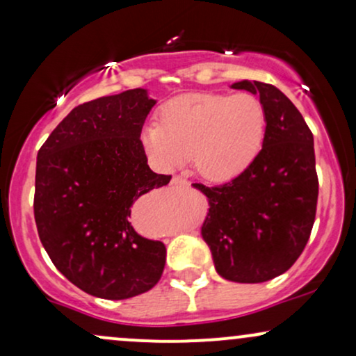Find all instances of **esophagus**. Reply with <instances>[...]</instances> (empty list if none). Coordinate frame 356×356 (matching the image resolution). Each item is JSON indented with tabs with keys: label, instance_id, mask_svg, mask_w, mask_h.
Masks as SVG:
<instances>
[{
	"label": "esophagus",
	"instance_id": "34e87169",
	"mask_svg": "<svg viewBox=\"0 0 356 356\" xmlns=\"http://www.w3.org/2000/svg\"><path fill=\"white\" fill-rule=\"evenodd\" d=\"M170 184H172V186H177V187H184L187 184V181H186V179H182V177H172Z\"/></svg>",
	"mask_w": 356,
	"mask_h": 356
}]
</instances>
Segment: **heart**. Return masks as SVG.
<instances>
[{
  "label": "heart",
  "instance_id": "heart-1",
  "mask_svg": "<svg viewBox=\"0 0 356 356\" xmlns=\"http://www.w3.org/2000/svg\"><path fill=\"white\" fill-rule=\"evenodd\" d=\"M266 132V112L251 93H192L167 102L159 124L140 132L144 152L159 170L186 164L212 182L238 177L254 162Z\"/></svg>",
  "mask_w": 356,
  "mask_h": 356
}]
</instances>
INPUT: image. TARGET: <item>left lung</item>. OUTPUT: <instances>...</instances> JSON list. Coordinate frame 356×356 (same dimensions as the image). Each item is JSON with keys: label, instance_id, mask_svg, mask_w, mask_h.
I'll return each mask as SVG.
<instances>
[{"label": "left lung", "instance_id": "left-lung-1", "mask_svg": "<svg viewBox=\"0 0 356 356\" xmlns=\"http://www.w3.org/2000/svg\"><path fill=\"white\" fill-rule=\"evenodd\" d=\"M231 88L259 95L266 112L263 149L231 182L192 187L209 204L201 236L218 275L264 283L288 271L309 239L318 201L313 134L275 85L243 80Z\"/></svg>", "mask_w": 356, "mask_h": 356}]
</instances>
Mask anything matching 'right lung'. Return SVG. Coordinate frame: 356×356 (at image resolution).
I'll use <instances>...</instances> for the list:
<instances>
[{"label": "right lung", "instance_id": "right-lung-1", "mask_svg": "<svg viewBox=\"0 0 356 356\" xmlns=\"http://www.w3.org/2000/svg\"><path fill=\"white\" fill-rule=\"evenodd\" d=\"M157 100L134 88L79 105L38 150L35 220L56 269L81 291L127 300L161 280L165 246L130 222L140 195L170 175L147 165L142 127Z\"/></svg>", "mask_w": 356, "mask_h": 356}]
</instances>
